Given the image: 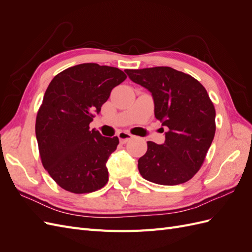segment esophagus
Segmentation results:
<instances>
[{
	"label": "esophagus",
	"instance_id": "34e87169",
	"mask_svg": "<svg viewBox=\"0 0 252 252\" xmlns=\"http://www.w3.org/2000/svg\"><path fill=\"white\" fill-rule=\"evenodd\" d=\"M118 138H119V140L122 144H125V143H127L128 141H130L132 139V134L128 133L126 131H121L118 134Z\"/></svg>",
	"mask_w": 252,
	"mask_h": 252
}]
</instances>
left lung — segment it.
Here are the masks:
<instances>
[{
	"mask_svg": "<svg viewBox=\"0 0 252 252\" xmlns=\"http://www.w3.org/2000/svg\"><path fill=\"white\" fill-rule=\"evenodd\" d=\"M128 78L146 88L155 116L167 129L162 145L147 142L138 161L142 177L159 185L183 184L199 171L216 133V109L207 91L191 75L171 67L126 69Z\"/></svg>",
	"mask_w": 252,
	"mask_h": 252,
	"instance_id": "obj_1",
	"label": "left lung"
}]
</instances>
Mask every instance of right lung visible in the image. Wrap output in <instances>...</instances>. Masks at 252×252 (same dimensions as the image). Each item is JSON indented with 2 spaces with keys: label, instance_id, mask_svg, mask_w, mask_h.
I'll use <instances>...</instances> for the list:
<instances>
[{
  "label": "right lung",
  "instance_id": "add662e5",
  "mask_svg": "<svg viewBox=\"0 0 252 252\" xmlns=\"http://www.w3.org/2000/svg\"><path fill=\"white\" fill-rule=\"evenodd\" d=\"M126 78L119 68L84 63L60 72L46 89L35 121L36 141L44 168L67 191L93 192L108 182L106 163L119 139L89 130V124Z\"/></svg>",
  "mask_w": 252,
  "mask_h": 252
}]
</instances>
